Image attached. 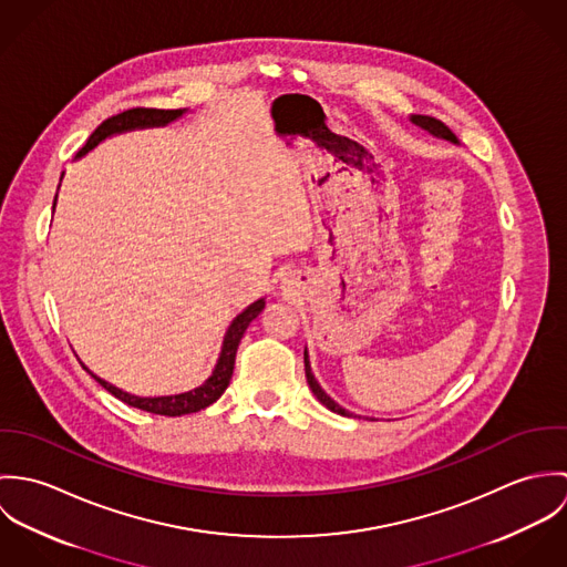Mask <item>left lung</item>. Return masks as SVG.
I'll use <instances>...</instances> for the list:
<instances>
[{"mask_svg": "<svg viewBox=\"0 0 567 567\" xmlns=\"http://www.w3.org/2000/svg\"><path fill=\"white\" fill-rule=\"evenodd\" d=\"M410 122L416 124V126H421L423 131H427V133L434 135V137H441V140H447V142H452V144H458L456 135H454L441 120H436V117H430V115H412ZM303 360H306V378H308V384H310L312 393L317 395V400H319L324 408H329L331 412H338V414H342V416H349L351 412L344 410L342 405L336 404V402L324 393L323 389H321V384L317 382V378H315V373H312V367H310L308 349H306V353H303Z\"/></svg>", "mask_w": 567, "mask_h": 567, "instance_id": "left-lung-1", "label": "left lung"}]
</instances>
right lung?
Instances as JSON below:
<instances>
[{
	"instance_id": "right-lung-1",
	"label": "right lung",
	"mask_w": 567,
	"mask_h": 567,
	"mask_svg": "<svg viewBox=\"0 0 567 567\" xmlns=\"http://www.w3.org/2000/svg\"><path fill=\"white\" fill-rule=\"evenodd\" d=\"M187 109H128L124 113H117L109 120H104L86 140V144L82 146L76 155V159L86 155L89 151H93L102 140L117 135V133H126V131H135V128H153V126H165L169 122H174L176 117H181ZM63 178V176H61ZM54 207H56V198H54ZM266 301L257 299L255 303H250L243 315H238L234 319V323L229 324L225 340H223V351L220 358L216 362V369L212 371V375L205 380V384H200L194 391L187 393H178V395H165V398H140V395H131L104 380H100L97 375H93L84 364L82 369L86 373H91V378L104 386L111 395H115L117 400H122L124 404L153 412V414H163V416H181V414H189V412H198L209 404H214L229 386L231 375H234V364H236V353H238V344L243 340L244 331L248 323L259 317V312L264 310Z\"/></svg>"
}]
</instances>
